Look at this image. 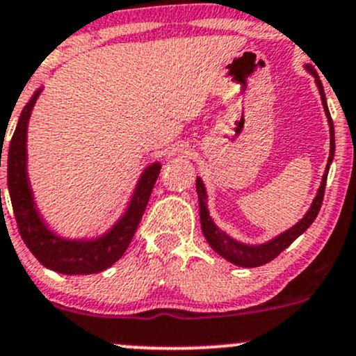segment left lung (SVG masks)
<instances>
[{"label":"left lung","mask_w":356,"mask_h":356,"mask_svg":"<svg viewBox=\"0 0 356 356\" xmlns=\"http://www.w3.org/2000/svg\"><path fill=\"white\" fill-rule=\"evenodd\" d=\"M306 69L309 70L312 76H314L316 84H318V89H319V95H321V103H323L324 113H326L327 124H330V159H327V165L323 174L321 186H319L318 194H316V197L312 199L311 208L307 209L306 214H304L302 220L296 222L292 228H289L284 233H280V235H277L275 238H272V240H268L267 243H260V245L241 243V241L232 238L228 233H225L222 229H220L216 225H214L213 218L209 216V211H208V193H206V187L202 184L201 177L196 179L199 216H201V228H202V233H204V238L208 240L209 247L213 248L218 255H221L222 259H226L228 261H232V264L238 265V267L253 268V267H260V265L268 264V261L275 259L277 255H280V253H282L284 250H286L289 245L296 240V238H299L307 228H309L312 221H314L316 216H318L319 209H321L327 172H330V165L334 157V127H333V120H331V115H330V109H327L326 95H324L321 79H319L318 72H316L312 65L306 64Z\"/></svg>","instance_id":"8db88e82"}]
</instances>
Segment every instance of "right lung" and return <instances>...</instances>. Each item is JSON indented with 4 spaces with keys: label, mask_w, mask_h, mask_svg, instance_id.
<instances>
[{
    "label": "right lung",
    "mask_w": 356,
    "mask_h": 356,
    "mask_svg": "<svg viewBox=\"0 0 356 356\" xmlns=\"http://www.w3.org/2000/svg\"><path fill=\"white\" fill-rule=\"evenodd\" d=\"M40 92L42 88L35 91L32 99L23 108L8 148V193L18 232L35 259L50 270L65 275H88L106 270L127 252L162 165L160 162H154L142 172L127 211L104 235L91 240H67L58 236L47 226L38 213L26 172V131L30 115Z\"/></svg>",
    "instance_id": "right-lung-1"
}]
</instances>
